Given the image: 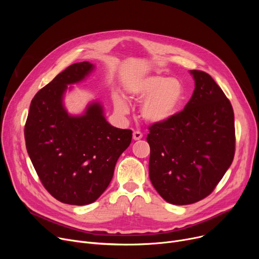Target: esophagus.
Segmentation results:
<instances>
[{
	"label": "esophagus",
	"mask_w": 259,
	"mask_h": 259,
	"mask_svg": "<svg viewBox=\"0 0 259 259\" xmlns=\"http://www.w3.org/2000/svg\"><path fill=\"white\" fill-rule=\"evenodd\" d=\"M143 138V133L140 131H134L133 132V140L134 141H139Z\"/></svg>",
	"instance_id": "34e87169"
}]
</instances>
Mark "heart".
Masks as SVG:
<instances>
[{
    "instance_id": "1",
    "label": "heart",
    "mask_w": 259,
    "mask_h": 259,
    "mask_svg": "<svg viewBox=\"0 0 259 259\" xmlns=\"http://www.w3.org/2000/svg\"><path fill=\"white\" fill-rule=\"evenodd\" d=\"M129 98L143 101L141 114L151 124H164L178 114L184 105L186 91L183 81L178 77L150 74L132 80L126 87ZM115 110L127 114L129 106L120 95L113 97Z\"/></svg>"
}]
</instances>
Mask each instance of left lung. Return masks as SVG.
Wrapping results in <instances>:
<instances>
[{
  "instance_id": "left-lung-1",
  "label": "left lung",
  "mask_w": 259,
  "mask_h": 259,
  "mask_svg": "<svg viewBox=\"0 0 259 259\" xmlns=\"http://www.w3.org/2000/svg\"><path fill=\"white\" fill-rule=\"evenodd\" d=\"M192 98L172 119L149 127V176L158 194L173 205L210 195L235 153L232 105L206 72L190 71Z\"/></svg>"
}]
</instances>
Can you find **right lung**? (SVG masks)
Segmentation results:
<instances>
[{
    "mask_svg": "<svg viewBox=\"0 0 259 259\" xmlns=\"http://www.w3.org/2000/svg\"><path fill=\"white\" fill-rule=\"evenodd\" d=\"M93 68L81 62L59 73L34 95L25 124L26 149L38 179L68 205H88L103 194L132 140L131 130L109 124L99 102L89 104L81 115L65 109L67 85L83 80Z\"/></svg>",
    "mask_w": 259,
    "mask_h": 259,
    "instance_id": "right-lung-1",
    "label": "right lung"
}]
</instances>
